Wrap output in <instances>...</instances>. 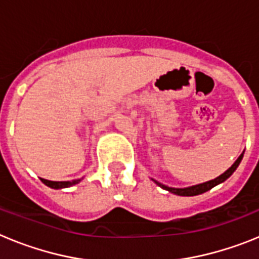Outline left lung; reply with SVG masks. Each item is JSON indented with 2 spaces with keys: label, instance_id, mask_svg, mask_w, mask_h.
<instances>
[{
  "label": "left lung",
  "instance_id": "left-lung-1",
  "mask_svg": "<svg viewBox=\"0 0 259 259\" xmlns=\"http://www.w3.org/2000/svg\"><path fill=\"white\" fill-rule=\"evenodd\" d=\"M242 157H244V152L240 154V157L237 158L236 161H235V163H233L232 166H231L230 168L226 171V172H223L222 175H219L218 178H215V179L210 180V182L202 183V184L192 185V187H188V188H171V187H167V185H163V184H161V183H158L157 180H154V183L155 184L159 185L161 188L166 189V191L171 192V193H174V194H178V196H197V194L205 193V192L210 191L211 188H214L215 185H218V184H221V183L226 182V180H227L228 178H230V176L235 172V170H236L237 167H239Z\"/></svg>",
  "mask_w": 259,
  "mask_h": 259
}]
</instances>
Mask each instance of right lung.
Masks as SVG:
<instances>
[{
    "mask_svg": "<svg viewBox=\"0 0 259 259\" xmlns=\"http://www.w3.org/2000/svg\"><path fill=\"white\" fill-rule=\"evenodd\" d=\"M41 182L44 183L45 185L50 187L53 189H62V188H68L71 185H75L80 182V179L77 180H72V182H52V180H47V179H41Z\"/></svg>",
    "mask_w": 259,
    "mask_h": 259,
    "instance_id": "right-lung-1",
    "label": "right lung"
}]
</instances>
